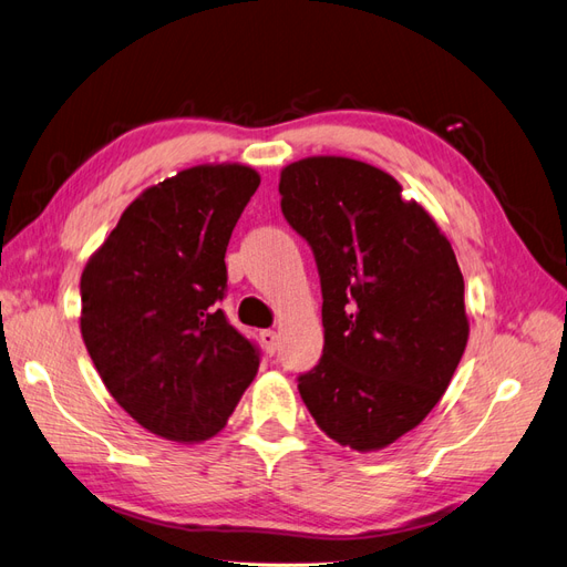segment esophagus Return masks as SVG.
I'll list each match as a JSON object with an SVG mask.
<instances>
[{
	"label": "esophagus",
	"mask_w": 567,
	"mask_h": 567,
	"mask_svg": "<svg viewBox=\"0 0 567 567\" xmlns=\"http://www.w3.org/2000/svg\"><path fill=\"white\" fill-rule=\"evenodd\" d=\"M259 341H262V346L267 348L269 355L277 353V348H279V333H277V331L265 329L262 333H259Z\"/></svg>",
	"instance_id": "1"
}]
</instances>
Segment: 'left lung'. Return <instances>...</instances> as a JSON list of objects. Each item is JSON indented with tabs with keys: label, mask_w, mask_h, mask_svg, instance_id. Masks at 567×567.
<instances>
[{
	"label": "left lung",
	"mask_w": 567,
	"mask_h": 567,
	"mask_svg": "<svg viewBox=\"0 0 567 567\" xmlns=\"http://www.w3.org/2000/svg\"><path fill=\"white\" fill-rule=\"evenodd\" d=\"M286 221L321 284L324 350L298 391L341 446H389L430 415L461 362L470 321L449 238L393 176L348 157L288 164Z\"/></svg>",
	"instance_id": "left-lung-1"
}]
</instances>
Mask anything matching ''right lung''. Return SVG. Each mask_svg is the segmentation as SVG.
Here are the masks:
<instances>
[{"label": "right lung", "mask_w": 567, "mask_h": 567, "mask_svg": "<svg viewBox=\"0 0 567 567\" xmlns=\"http://www.w3.org/2000/svg\"><path fill=\"white\" fill-rule=\"evenodd\" d=\"M259 186L243 164H200L147 188L81 277V333L106 391L147 432L200 443L224 430L259 367L228 324L226 246Z\"/></svg>", "instance_id": "obj_1"}]
</instances>
